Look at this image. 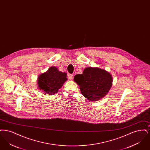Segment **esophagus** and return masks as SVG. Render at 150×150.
<instances>
[{
  "label": "esophagus",
  "instance_id": "34e87169",
  "mask_svg": "<svg viewBox=\"0 0 150 150\" xmlns=\"http://www.w3.org/2000/svg\"><path fill=\"white\" fill-rule=\"evenodd\" d=\"M72 78H73V75L72 74H69L68 75V79L69 80H72Z\"/></svg>",
  "mask_w": 150,
  "mask_h": 150
}]
</instances>
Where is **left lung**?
Masks as SVG:
<instances>
[{
	"mask_svg": "<svg viewBox=\"0 0 150 150\" xmlns=\"http://www.w3.org/2000/svg\"><path fill=\"white\" fill-rule=\"evenodd\" d=\"M81 94L89 101H96L107 95L112 85L110 72L99 67H86L82 74L74 76Z\"/></svg>",
	"mask_w": 150,
	"mask_h": 150,
	"instance_id": "left-lung-1",
	"label": "left lung"
}]
</instances>
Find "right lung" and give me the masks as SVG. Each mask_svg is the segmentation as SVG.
<instances>
[{
    "mask_svg": "<svg viewBox=\"0 0 150 150\" xmlns=\"http://www.w3.org/2000/svg\"><path fill=\"white\" fill-rule=\"evenodd\" d=\"M66 72L59 71L55 66H52L38 78V89L42 91L45 95H53L57 93L67 80Z\"/></svg>",
    "mask_w": 150,
    "mask_h": 150,
    "instance_id": "1",
    "label": "right lung"
}]
</instances>
